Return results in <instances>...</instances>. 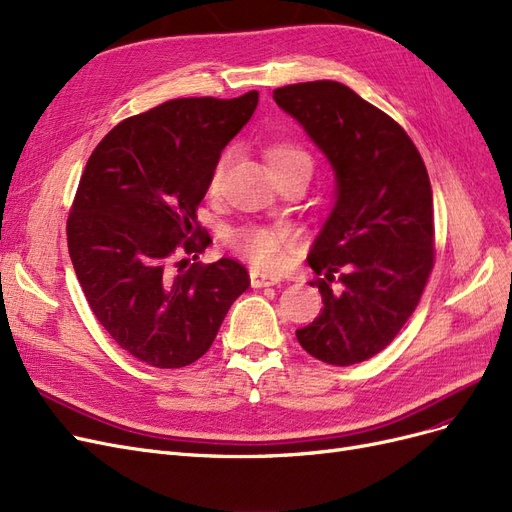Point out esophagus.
I'll use <instances>...</instances> for the list:
<instances>
[{
	"instance_id": "1",
	"label": "esophagus",
	"mask_w": 512,
	"mask_h": 512,
	"mask_svg": "<svg viewBox=\"0 0 512 512\" xmlns=\"http://www.w3.org/2000/svg\"><path fill=\"white\" fill-rule=\"evenodd\" d=\"M280 283V276L272 272H261V270H251V285L253 287H270Z\"/></svg>"
}]
</instances>
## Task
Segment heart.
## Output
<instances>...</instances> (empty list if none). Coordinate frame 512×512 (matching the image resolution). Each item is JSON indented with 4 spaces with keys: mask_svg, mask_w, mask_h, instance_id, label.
I'll use <instances>...</instances> for the list:
<instances>
[{
    "mask_svg": "<svg viewBox=\"0 0 512 512\" xmlns=\"http://www.w3.org/2000/svg\"><path fill=\"white\" fill-rule=\"evenodd\" d=\"M227 161H229V155H225L219 161V166L214 168L212 178H210V189L219 187ZM268 161H270L272 170L295 166V163H306V166H310V157L302 151V148L293 146V144H274L268 151ZM229 238H232L234 246L242 255L249 257L253 263H257V266H261V268L280 266V263H283L287 246L291 244L289 232H287V229H280V227L251 225V227L236 229V232Z\"/></svg>",
    "mask_w": 512,
    "mask_h": 512,
    "instance_id": "1",
    "label": "heart"
}]
</instances>
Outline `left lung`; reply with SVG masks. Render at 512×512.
Returning a JSON list of instances; mask_svg holds the SVG:
<instances>
[{"label": "left lung", "mask_w": 512, "mask_h": 512, "mask_svg": "<svg viewBox=\"0 0 512 512\" xmlns=\"http://www.w3.org/2000/svg\"><path fill=\"white\" fill-rule=\"evenodd\" d=\"M334 170V204L310 246L323 308L295 336L329 366L381 353L415 312L434 266V200L406 131L336 80L274 89Z\"/></svg>", "instance_id": "obj_1"}]
</instances>
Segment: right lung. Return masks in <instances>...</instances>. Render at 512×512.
I'll list each match as a JSON object with an SVG mask.
<instances>
[{
	"label": "right lung",
	"mask_w": 512,
	"mask_h": 512,
	"mask_svg": "<svg viewBox=\"0 0 512 512\" xmlns=\"http://www.w3.org/2000/svg\"><path fill=\"white\" fill-rule=\"evenodd\" d=\"M257 102V91L170 100L114 127L82 172L68 219L76 278L114 342L148 366L200 359L251 285L234 259L189 266L174 255L212 242L195 210Z\"/></svg>",
	"instance_id": "1"
}]
</instances>
